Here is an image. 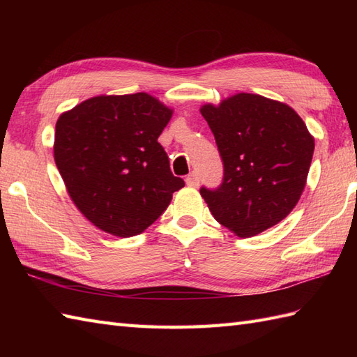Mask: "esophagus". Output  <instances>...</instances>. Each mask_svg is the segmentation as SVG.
Returning a JSON list of instances; mask_svg holds the SVG:
<instances>
[{
    "label": "esophagus",
    "instance_id": "1",
    "mask_svg": "<svg viewBox=\"0 0 357 357\" xmlns=\"http://www.w3.org/2000/svg\"><path fill=\"white\" fill-rule=\"evenodd\" d=\"M185 184H187L188 187H198L199 179H198V176H196V173H190V174H188V176L185 178Z\"/></svg>",
    "mask_w": 357,
    "mask_h": 357
}]
</instances>
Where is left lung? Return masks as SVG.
Segmentation results:
<instances>
[{"label": "left lung", "instance_id": "1", "mask_svg": "<svg viewBox=\"0 0 357 357\" xmlns=\"http://www.w3.org/2000/svg\"><path fill=\"white\" fill-rule=\"evenodd\" d=\"M224 164L218 188L201 196L219 224L241 238L259 234L290 213L305 188L314 138L290 105L238 93L201 107Z\"/></svg>", "mask_w": 357, "mask_h": 357}]
</instances>
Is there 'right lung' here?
Instances as JSON below:
<instances>
[{
  "label": "right lung",
  "instance_id": "1",
  "mask_svg": "<svg viewBox=\"0 0 357 357\" xmlns=\"http://www.w3.org/2000/svg\"><path fill=\"white\" fill-rule=\"evenodd\" d=\"M172 113L141 92L90 98L58 118L56 167L75 206L100 230L142 233L184 187L158 142Z\"/></svg>",
  "mask_w": 357,
  "mask_h": 357
}]
</instances>
